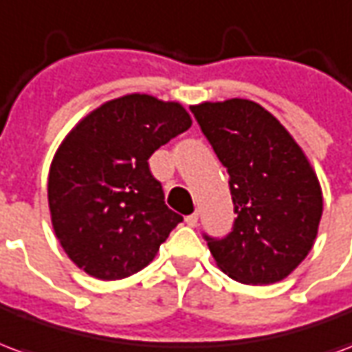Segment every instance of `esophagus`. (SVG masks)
I'll return each instance as SVG.
<instances>
[{"mask_svg": "<svg viewBox=\"0 0 352 352\" xmlns=\"http://www.w3.org/2000/svg\"><path fill=\"white\" fill-rule=\"evenodd\" d=\"M198 219H199L198 213H192V214H188L184 221H186V224H188V226H192V228H194V226H198Z\"/></svg>", "mask_w": 352, "mask_h": 352, "instance_id": "34e87169", "label": "esophagus"}]
</instances>
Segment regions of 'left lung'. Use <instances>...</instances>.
I'll list each match as a JSON object with an SVG mask.
<instances>
[{
	"instance_id": "obj_1",
	"label": "left lung",
	"mask_w": 352,
	"mask_h": 352,
	"mask_svg": "<svg viewBox=\"0 0 352 352\" xmlns=\"http://www.w3.org/2000/svg\"><path fill=\"white\" fill-rule=\"evenodd\" d=\"M214 154L230 175L234 228L206 236L214 262L245 285H272L309 254L322 217L315 169L288 130L251 100L192 105Z\"/></svg>"
}]
</instances>
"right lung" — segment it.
Listing matches in <instances>:
<instances>
[{
    "label": "right lung",
    "instance_id": "right-lung-1",
    "mask_svg": "<svg viewBox=\"0 0 352 352\" xmlns=\"http://www.w3.org/2000/svg\"><path fill=\"white\" fill-rule=\"evenodd\" d=\"M192 126L177 101L128 94L88 113L58 146L49 171L52 228L65 254L101 280L148 265L183 222L148 158Z\"/></svg>",
    "mask_w": 352,
    "mask_h": 352
}]
</instances>
